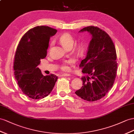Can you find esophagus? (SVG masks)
<instances>
[{"instance_id": "obj_1", "label": "esophagus", "mask_w": 134, "mask_h": 134, "mask_svg": "<svg viewBox=\"0 0 134 134\" xmlns=\"http://www.w3.org/2000/svg\"><path fill=\"white\" fill-rule=\"evenodd\" d=\"M61 76H63V77H67V76H71V75L70 74H64L61 75Z\"/></svg>"}]
</instances>
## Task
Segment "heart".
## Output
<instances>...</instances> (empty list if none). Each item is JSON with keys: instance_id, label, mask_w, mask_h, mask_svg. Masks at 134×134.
Wrapping results in <instances>:
<instances>
[{"instance_id": "1", "label": "heart", "mask_w": 134, "mask_h": 134, "mask_svg": "<svg viewBox=\"0 0 134 134\" xmlns=\"http://www.w3.org/2000/svg\"><path fill=\"white\" fill-rule=\"evenodd\" d=\"M59 41L62 45L65 48H66V49H67L68 47H72L75 40L74 38L71 34H70V33H66L62 34V35L59 37ZM82 47H83V46H82L81 44H79L77 47V49L79 50H81L82 49ZM72 62V60H70L69 61L67 62L62 66V69L64 71L68 70L69 68H68L67 63H71Z\"/></svg>"}]
</instances>
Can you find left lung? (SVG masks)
<instances>
[{"label": "left lung", "mask_w": 134, "mask_h": 134, "mask_svg": "<svg viewBox=\"0 0 134 134\" xmlns=\"http://www.w3.org/2000/svg\"><path fill=\"white\" fill-rule=\"evenodd\" d=\"M84 32L92 36L86 57L79 65L87 75L81 78L83 86L75 93L84 100L95 101L104 97L114 84L117 70L116 50L111 38L98 27L87 26L79 31Z\"/></svg>", "instance_id": "left-lung-1"}]
</instances>
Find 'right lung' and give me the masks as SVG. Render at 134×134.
Segmentation results:
<instances>
[{"mask_svg": "<svg viewBox=\"0 0 134 134\" xmlns=\"http://www.w3.org/2000/svg\"><path fill=\"white\" fill-rule=\"evenodd\" d=\"M57 32L47 26L34 27L23 36L17 47L13 64L15 79L29 98L37 100L47 96L58 79L54 74L43 76L37 67L47 55L50 37Z\"/></svg>", "mask_w": 134, "mask_h": 134, "instance_id": "obj_1", "label": "right lung"}]
</instances>
